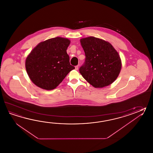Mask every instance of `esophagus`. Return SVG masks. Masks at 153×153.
Segmentation results:
<instances>
[{"label": "esophagus", "instance_id": "34e87169", "mask_svg": "<svg viewBox=\"0 0 153 153\" xmlns=\"http://www.w3.org/2000/svg\"><path fill=\"white\" fill-rule=\"evenodd\" d=\"M78 69V65L76 66H75V70H77Z\"/></svg>", "mask_w": 153, "mask_h": 153}]
</instances>
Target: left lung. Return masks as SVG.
Returning a JSON list of instances; mask_svg holds the SVG:
<instances>
[{"label": "left lung", "mask_w": 153, "mask_h": 153, "mask_svg": "<svg viewBox=\"0 0 153 153\" xmlns=\"http://www.w3.org/2000/svg\"><path fill=\"white\" fill-rule=\"evenodd\" d=\"M85 60L79 72L95 88H103L112 84L122 68L118 53L106 41L90 36L80 40Z\"/></svg>", "instance_id": "8db88e82"}]
</instances>
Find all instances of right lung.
<instances>
[{"mask_svg": "<svg viewBox=\"0 0 153 153\" xmlns=\"http://www.w3.org/2000/svg\"><path fill=\"white\" fill-rule=\"evenodd\" d=\"M70 44L66 38L56 37L41 42L31 51L25 60V69L36 86L54 89L75 69L66 52Z\"/></svg>", "mask_w": 153, "mask_h": 153, "instance_id": "add662e5", "label": "right lung"}]
</instances>
